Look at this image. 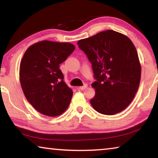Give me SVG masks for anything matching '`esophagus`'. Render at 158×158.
I'll return each mask as SVG.
<instances>
[{
	"instance_id": "esophagus-1",
	"label": "esophagus",
	"mask_w": 158,
	"mask_h": 158,
	"mask_svg": "<svg viewBox=\"0 0 158 158\" xmlns=\"http://www.w3.org/2000/svg\"><path fill=\"white\" fill-rule=\"evenodd\" d=\"M87 87H88V85L86 84H85L84 85H82V86H80L79 89L80 90H85V89H87Z\"/></svg>"
}]
</instances>
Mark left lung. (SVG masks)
Wrapping results in <instances>:
<instances>
[{
    "label": "left lung",
    "instance_id": "obj_1",
    "mask_svg": "<svg viewBox=\"0 0 158 158\" xmlns=\"http://www.w3.org/2000/svg\"><path fill=\"white\" fill-rule=\"evenodd\" d=\"M90 63L96 81L95 97L90 101L95 110L105 115L119 113L130 105L139 86L141 65L129 37L107 30L77 42Z\"/></svg>",
    "mask_w": 158,
    "mask_h": 158
}]
</instances>
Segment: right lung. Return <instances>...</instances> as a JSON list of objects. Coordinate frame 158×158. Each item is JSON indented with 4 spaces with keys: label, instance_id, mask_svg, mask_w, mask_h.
<instances>
[{
    "label": "right lung",
    "instance_id": "right-lung-1",
    "mask_svg": "<svg viewBox=\"0 0 158 158\" xmlns=\"http://www.w3.org/2000/svg\"><path fill=\"white\" fill-rule=\"evenodd\" d=\"M74 49L68 42L43 40L26 51L20 63L21 85L29 103L42 114L58 116L68 109L73 92L59 65Z\"/></svg>",
    "mask_w": 158,
    "mask_h": 158
}]
</instances>
